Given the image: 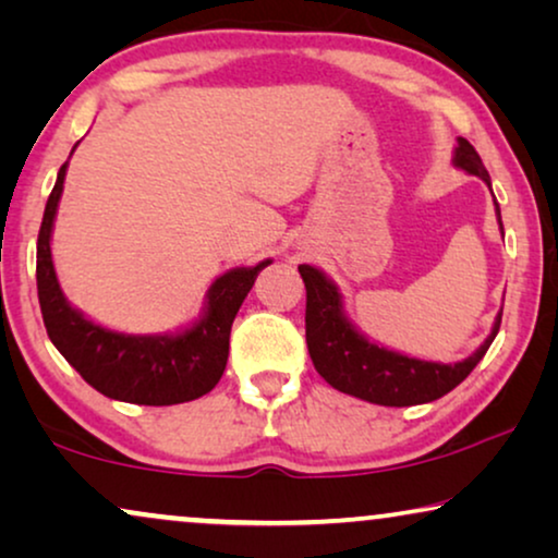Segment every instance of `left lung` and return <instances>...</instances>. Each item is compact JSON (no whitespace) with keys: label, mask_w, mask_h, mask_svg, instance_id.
Returning a JSON list of instances; mask_svg holds the SVG:
<instances>
[{"label":"left lung","mask_w":558,"mask_h":558,"mask_svg":"<svg viewBox=\"0 0 558 558\" xmlns=\"http://www.w3.org/2000/svg\"><path fill=\"white\" fill-rule=\"evenodd\" d=\"M454 165L462 167L464 172L477 174L490 185V174H487L483 159L462 136L454 149ZM300 274L304 279V289H307L304 330H307L310 357L317 373L338 391L371 403H380V407H416V403L441 399L470 376L500 330L502 312H498V319H495L487 340L462 363L441 365L416 361V357L373 345L361 332H355V327L342 317L338 287L323 271L304 264L300 266Z\"/></svg>","instance_id":"left-lung-1"}]
</instances>
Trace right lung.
Returning <instances> with one entry per match:
<instances>
[{
	"instance_id": "1",
	"label": "right lung",
	"mask_w": 558,
	"mask_h": 558,
	"mask_svg": "<svg viewBox=\"0 0 558 558\" xmlns=\"http://www.w3.org/2000/svg\"><path fill=\"white\" fill-rule=\"evenodd\" d=\"M65 167H60L37 233V296L52 345L88 386L109 399L142 407H172L201 399L223 376L235 312L258 271L271 262H262L254 269H233L213 281L205 317L174 338H132L104 330L65 302L52 269L50 231L63 193Z\"/></svg>"
}]
</instances>
